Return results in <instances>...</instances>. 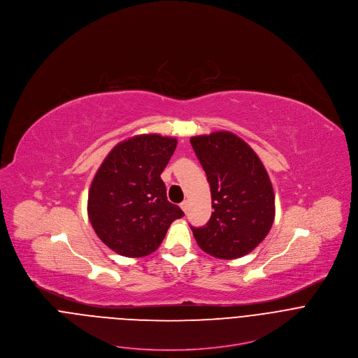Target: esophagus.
Segmentation results:
<instances>
[{
    "instance_id": "obj_1",
    "label": "esophagus",
    "mask_w": 358,
    "mask_h": 358,
    "mask_svg": "<svg viewBox=\"0 0 358 358\" xmlns=\"http://www.w3.org/2000/svg\"><path fill=\"white\" fill-rule=\"evenodd\" d=\"M180 208L183 209V212H185V213H187V210H189V201H187V200H185L183 203H180Z\"/></svg>"
}]
</instances>
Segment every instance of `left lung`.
Returning a JSON list of instances; mask_svg holds the SVG:
<instances>
[{"label": "left lung", "mask_w": 358, "mask_h": 358, "mask_svg": "<svg viewBox=\"0 0 358 358\" xmlns=\"http://www.w3.org/2000/svg\"><path fill=\"white\" fill-rule=\"evenodd\" d=\"M193 150L210 186L213 212L203 227H192L199 247L217 259L250 254L274 222V192L257 154L226 131L193 136Z\"/></svg>", "instance_id": "1"}]
</instances>
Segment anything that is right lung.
Returning <instances> with one entry per match:
<instances>
[{"mask_svg": "<svg viewBox=\"0 0 358 358\" xmlns=\"http://www.w3.org/2000/svg\"><path fill=\"white\" fill-rule=\"evenodd\" d=\"M178 141L157 134L118 143L99 166L88 194V217L110 250L127 257L150 255L171 223L185 216L166 199L161 173Z\"/></svg>", "mask_w": 358, "mask_h": 358, "instance_id": "obj_1", "label": "right lung"}]
</instances>
